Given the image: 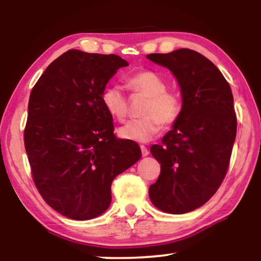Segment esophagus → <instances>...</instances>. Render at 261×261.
I'll list each match as a JSON object with an SVG mask.
<instances>
[{"label": "esophagus", "mask_w": 261, "mask_h": 261, "mask_svg": "<svg viewBox=\"0 0 261 261\" xmlns=\"http://www.w3.org/2000/svg\"><path fill=\"white\" fill-rule=\"evenodd\" d=\"M140 149H141V154H142V156H147V155L149 154V151L147 149V147H146V146L141 145V146H140Z\"/></svg>", "instance_id": "1"}]
</instances>
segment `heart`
<instances>
[{"label": "heart", "instance_id": "obj_1", "mask_svg": "<svg viewBox=\"0 0 261 261\" xmlns=\"http://www.w3.org/2000/svg\"><path fill=\"white\" fill-rule=\"evenodd\" d=\"M134 91L148 96L144 108V117L128 121L117 129V134L124 140L148 142L159 133L163 123L172 124L181 113V99L173 92L166 91V82L153 71H140L128 81ZM102 105L114 119L122 121L127 116L128 102L122 87L109 85L102 92Z\"/></svg>", "mask_w": 261, "mask_h": 261}]
</instances>
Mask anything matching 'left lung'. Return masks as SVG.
Masks as SVG:
<instances>
[{
	"label": "left lung",
	"instance_id": "8db88e82",
	"mask_svg": "<svg viewBox=\"0 0 261 261\" xmlns=\"http://www.w3.org/2000/svg\"><path fill=\"white\" fill-rule=\"evenodd\" d=\"M146 57L173 73L181 94L179 117L163 145L151 147L162 171L149 187V199L164 213L185 214L208 202L226 176L237 137L233 94L201 53L179 48Z\"/></svg>",
	"mask_w": 261,
	"mask_h": 261
}]
</instances>
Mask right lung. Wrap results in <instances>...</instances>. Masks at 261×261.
<instances>
[{"mask_svg":"<svg viewBox=\"0 0 261 261\" xmlns=\"http://www.w3.org/2000/svg\"><path fill=\"white\" fill-rule=\"evenodd\" d=\"M126 60L70 49L32 89L24 148L47 204L72 220L95 219L112 203L117 174L141 158L137 142L117 139L101 96Z\"/></svg>","mask_w":261,"mask_h":261,"instance_id":"right-lung-1","label":"right lung"}]
</instances>
